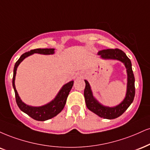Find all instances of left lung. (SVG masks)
Here are the masks:
<instances>
[{
    "instance_id": "1",
    "label": "left lung",
    "mask_w": 150,
    "mask_h": 150,
    "mask_svg": "<svg viewBox=\"0 0 150 150\" xmlns=\"http://www.w3.org/2000/svg\"><path fill=\"white\" fill-rule=\"evenodd\" d=\"M100 58L104 60H117L123 63L127 69V93L124 100L114 107H108L98 102L93 96L92 90L89 82L84 80L86 86L84 91L86 105L90 111L104 119L112 120L120 117L127 110L132 103L135 96V77L132 70L131 60L123 51L119 49H107L100 50L97 54Z\"/></svg>"
}]
</instances>
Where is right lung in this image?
I'll use <instances>...</instances> for the list:
<instances>
[{
  "mask_svg": "<svg viewBox=\"0 0 150 150\" xmlns=\"http://www.w3.org/2000/svg\"><path fill=\"white\" fill-rule=\"evenodd\" d=\"M55 52V49H35L30 50L28 52H25L21 56L20 58L16 62L14 67L13 78H12V86H13L14 93H15L16 102L18 107L21 111L28 115V116L37 121H46L50 119L53 118L54 117L60 113L61 110L64 109L66 105L68 96L73 86L74 81H70L69 82L65 84L59 90L57 96L53 100L49 102L48 103L43 105L41 106H31L28 105L23 103L18 94L17 89L15 87V77L17 74V70L19 65L23 61L26 57L33 54H40L50 55L54 54Z\"/></svg>",
  "mask_w": 150,
  "mask_h": 150,
  "instance_id": "1",
  "label": "right lung"
}]
</instances>
